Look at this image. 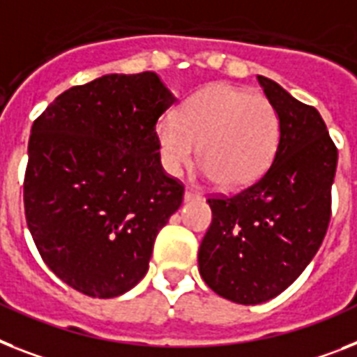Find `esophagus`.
<instances>
[{
	"label": "esophagus",
	"mask_w": 357,
	"mask_h": 357,
	"mask_svg": "<svg viewBox=\"0 0 357 357\" xmlns=\"http://www.w3.org/2000/svg\"><path fill=\"white\" fill-rule=\"evenodd\" d=\"M199 199H200V195H199V193H195V191H190V190L184 191L185 202H190V200H199Z\"/></svg>",
	"instance_id": "obj_1"
}]
</instances>
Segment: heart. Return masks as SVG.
I'll list each match as a JSON object with an SVG mask.
<instances>
[{"mask_svg":"<svg viewBox=\"0 0 357 357\" xmlns=\"http://www.w3.org/2000/svg\"><path fill=\"white\" fill-rule=\"evenodd\" d=\"M162 167L178 176L197 157L200 176L229 190L246 188L272 164L281 119L263 94L228 84L200 89L182 104L178 116H164L155 128Z\"/></svg>","mask_w":357,"mask_h":357,"instance_id":"b5f03b06","label":"heart"}]
</instances>
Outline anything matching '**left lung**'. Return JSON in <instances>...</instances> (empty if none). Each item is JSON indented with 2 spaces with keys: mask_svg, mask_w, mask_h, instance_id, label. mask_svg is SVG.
<instances>
[{
  "mask_svg": "<svg viewBox=\"0 0 357 357\" xmlns=\"http://www.w3.org/2000/svg\"><path fill=\"white\" fill-rule=\"evenodd\" d=\"M281 119L278 151L263 176L234 197L208 199L213 220L199 248V272L238 305L270 301L303 273L331 220L337 149L316 107L257 76Z\"/></svg>",
  "mask_w": 357,
  "mask_h": 357,
  "instance_id": "obj_1",
  "label": "left lung"
}]
</instances>
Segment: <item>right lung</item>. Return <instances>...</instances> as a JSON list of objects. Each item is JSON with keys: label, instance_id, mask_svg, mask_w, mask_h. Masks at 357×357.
<instances>
[{"label": "right lung", "instance_id": "right-lung-1", "mask_svg": "<svg viewBox=\"0 0 357 357\" xmlns=\"http://www.w3.org/2000/svg\"><path fill=\"white\" fill-rule=\"evenodd\" d=\"M176 102L153 70L105 75L61 93L32 123L23 200L41 259L107 299L147 273L157 234L182 204L155 128Z\"/></svg>", "mask_w": 357, "mask_h": 357}]
</instances>
